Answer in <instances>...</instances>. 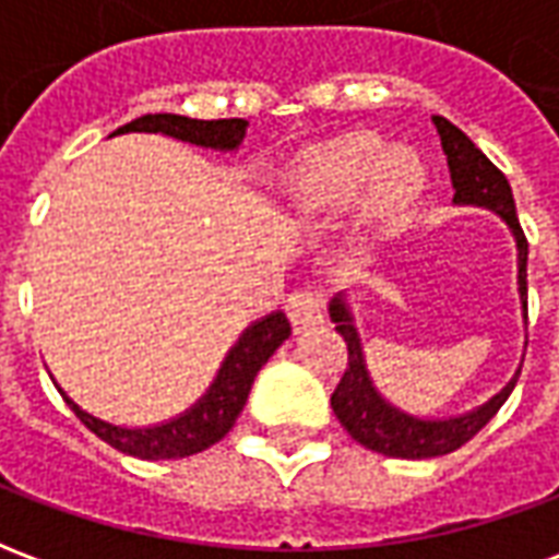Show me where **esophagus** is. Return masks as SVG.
I'll return each instance as SVG.
<instances>
[{"label":"esophagus","mask_w":559,"mask_h":559,"mask_svg":"<svg viewBox=\"0 0 559 559\" xmlns=\"http://www.w3.org/2000/svg\"><path fill=\"white\" fill-rule=\"evenodd\" d=\"M287 317L296 329H311L323 320V296L311 287H299L287 296Z\"/></svg>","instance_id":"34e87169"}]
</instances>
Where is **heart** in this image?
Listing matches in <instances>:
<instances>
[{
  "label": "heart",
  "instance_id": "1",
  "mask_svg": "<svg viewBox=\"0 0 559 559\" xmlns=\"http://www.w3.org/2000/svg\"><path fill=\"white\" fill-rule=\"evenodd\" d=\"M425 173L411 152H383L374 138L356 134L317 148L305 160L296 176V200L314 215H338L359 200V227L389 233L411 215Z\"/></svg>",
  "mask_w": 559,
  "mask_h": 559
}]
</instances>
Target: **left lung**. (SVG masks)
I'll return each instance as SVG.
<instances>
[{"mask_svg":"<svg viewBox=\"0 0 559 559\" xmlns=\"http://www.w3.org/2000/svg\"><path fill=\"white\" fill-rule=\"evenodd\" d=\"M433 126H437V134H440V143H443L445 164H449V176H452V188H455V203H473V206L493 209L509 224V230L515 233L518 290H521L524 314H527V236H524L521 221H518L512 188L506 182L503 173L485 158V152L476 148V143L461 128L452 126L443 116H433ZM329 314H332L335 332L347 344V368H344L338 386L332 392V411H335L338 421L347 428V433L356 443H362L365 449L380 452V455L437 457L455 452V449L473 440L493 419V413L503 407V401L509 399V392L518 383L515 377L500 395H493L488 404H481L479 411L467 413V416H455V419H416V416L395 411L371 386V377L365 371L362 344H359L353 317L341 296L332 299Z\"/></svg>","mask_w":559,"mask_h":559,"instance_id":"1","label":"left lung"}]
</instances>
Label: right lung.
I'll use <instances>...</instances> for the list:
<instances>
[{"instance_id": "right-lung-1", "label": "right lung", "mask_w": 559, "mask_h": 559, "mask_svg": "<svg viewBox=\"0 0 559 559\" xmlns=\"http://www.w3.org/2000/svg\"><path fill=\"white\" fill-rule=\"evenodd\" d=\"M245 126H248L245 119H188V116L176 114H146L134 122H128V126L116 128L114 134L148 131V134H167V138L185 140L194 146L236 148L245 138ZM287 338H290V320L281 311L269 314L266 320H260L251 329H245V335L233 347L230 356L224 359L206 395L197 401L191 411L182 413L179 419L164 421L155 428H119V425H110V421L83 413L68 395H62V399L95 437H102L104 443H110L126 455L143 457V461L197 455V452L218 443L221 437L236 425L257 371L269 362V356L278 350Z\"/></svg>"}]
</instances>
